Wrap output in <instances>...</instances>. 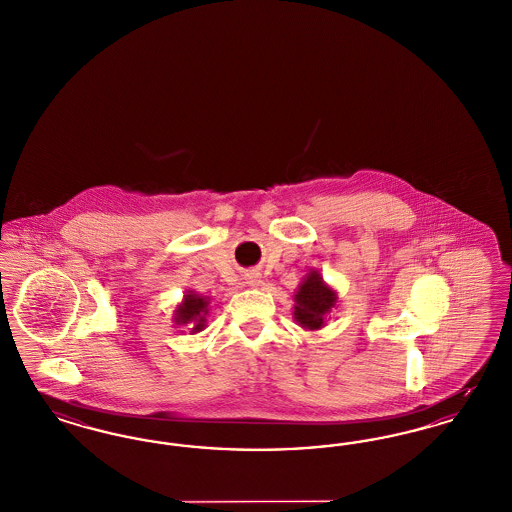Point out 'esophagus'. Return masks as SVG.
Listing matches in <instances>:
<instances>
[{
	"label": "esophagus",
	"instance_id": "34e87169",
	"mask_svg": "<svg viewBox=\"0 0 512 512\" xmlns=\"http://www.w3.org/2000/svg\"><path fill=\"white\" fill-rule=\"evenodd\" d=\"M259 282H261V280H259V274H253V276L249 278V284H251V286H259Z\"/></svg>",
	"mask_w": 512,
	"mask_h": 512
}]
</instances>
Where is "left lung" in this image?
Here are the masks:
<instances>
[{
	"instance_id": "left-lung-1",
	"label": "left lung",
	"mask_w": 512,
	"mask_h": 512,
	"mask_svg": "<svg viewBox=\"0 0 512 512\" xmlns=\"http://www.w3.org/2000/svg\"><path fill=\"white\" fill-rule=\"evenodd\" d=\"M293 318L301 328L316 331L324 328L329 312L337 305V293L322 280L318 270L308 272L307 278L297 287Z\"/></svg>"
}]
</instances>
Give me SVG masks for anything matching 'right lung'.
I'll use <instances>...</instances> for the list:
<instances>
[{
	"instance_id": "1",
	"label": "right lung",
	"mask_w": 512,
	"mask_h": 512,
	"mask_svg": "<svg viewBox=\"0 0 512 512\" xmlns=\"http://www.w3.org/2000/svg\"><path fill=\"white\" fill-rule=\"evenodd\" d=\"M209 299L200 297L194 291L184 295L183 303L175 308V324L177 326H190L192 333H198L205 328V316L209 312Z\"/></svg>"
}]
</instances>
